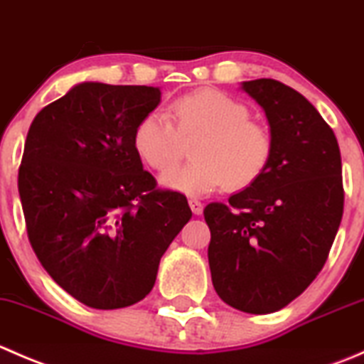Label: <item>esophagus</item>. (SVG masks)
Listing matches in <instances>:
<instances>
[{"instance_id":"obj_1","label":"esophagus","mask_w":364,"mask_h":364,"mask_svg":"<svg viewBox=\"0 0 364 364\" xmlns=\"http://www.w3.org/2000/svg\"><path fill=\"white\" fill-rule=\"evenodd\" d=\"M188 204H190V208H192V213L193 215H200V213H203V203H200V200H197V199H190L188 200Z\"/></svg>"}]
</instances>
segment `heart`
I'll use <instances>...</instances> for the list:
<instances>
[{
    "label": "heart",
    "instance_id": "heart-1",
    "mask_svg": "<svg viewBox=\"0 0 364 364\" xmlns=\"http://www.w3.org/2000/svg\"><path fill=\"white\" fill-rule=\"evenodd\" d=\"M171 117L174 125L164 114L149 112L134 130L135 153L159 172L178 165L183 141L196 139L192 164L161 178L167 188L192 197L208 196L223 185L237 192L266 172L273 141L243 102L218 90H199L172 102Z\"/></svg>",
    "mask_w": 364,
    "mask_h": 364
}]
</instances>
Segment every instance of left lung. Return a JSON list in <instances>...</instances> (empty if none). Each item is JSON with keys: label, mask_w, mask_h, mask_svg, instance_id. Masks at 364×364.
<instances>
[{"label": "left lung", "mask_w": 364, "mask_h": 364, "mask_svg": "<svg viewBox=\"0 0 364 364\" xmlns=\"http://www.w3.org/2000/svg\"><path fill=\"white\" fill-rule=\"evenodd\" d=\"M241 87L266 112L273 153L252 186L204 208L209 269L227 304L273 314L324 267L343 215L341 156L331 127L296 90L274 79Z\"/></svg>", "instance_id": "obj_1"}]
</instances>
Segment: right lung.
<instances>
[{
    "label": "right lung",
    "mask_w": 364,
    "mask_h": 364,
    "mask_svg": "<svg viewBox=\"0 0 364 364\" xmlns=\"http://www.w3.org/2000/svg\"><path fill=\"white\" fill-rule=\"evenodd\" d=\"M160 95L82 82L29 127L19 167L29 243L50 278L86 306L144 299L161 255L192 218L186 197L156 188L134 149L135 124Z\"/></svg>",
    "instance_id": "obj_1"
}]
</instances>
